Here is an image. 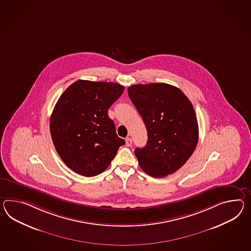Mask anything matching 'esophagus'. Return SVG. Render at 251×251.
Masks as SVG:
<instances>
[{"mask_svg":"<svg viewBox=\"0 0 251 251\" xmlns=\"http://www.w3.org/2000/svg\"><path fill=\"white\" fill-rule=\"evenodd\" d=\"M125 141H126V145H127L128 147H130V146L132 145V140H131L130 138H127Z\"/></svg>","mask_w":251,"mask_h":251,"instance_id":"34e87169","label":"esophagus"}]
</instances>
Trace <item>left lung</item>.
Instances as JSON below:
<instances>
[{
  "mask_svg": "<svg viewBox=\"0 0 251 251\" xmlns=\"http://www.w3.org/2000/svg\"><path fill=\"white\" fill-rule=\"evenodd\" d=\"M128 94L147 128V145L135 150L142 171L154 177L174 173L190 159L199 141L190 100L167 83L130 86Z\"/></svg>",
  "mask_w": 251,
  "mask_h": 251,
  "instance_id": "8db88e82",
  "label": "left lung"
}]
</instances>
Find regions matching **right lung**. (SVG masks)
Instances as JSON below:
<instances>
[{
  "mask_svg": "<svg viewBox=\"0 0 251 251\" xmlns=\"http://www.w3.org/2000/svg\"><path fill=\"white\" fill-rule=\"evenodd\" d=\"M123 92L115 82L79 80L61 94L50 130L57 152L72 171L85 177L99 175L125 144L108 115Z\"/></svg>",
  "mask_w": 251,
  "mask_h": 251,
  "instance_id": "right-lung-1",
  "label": "right lung"
}]
</instances>
